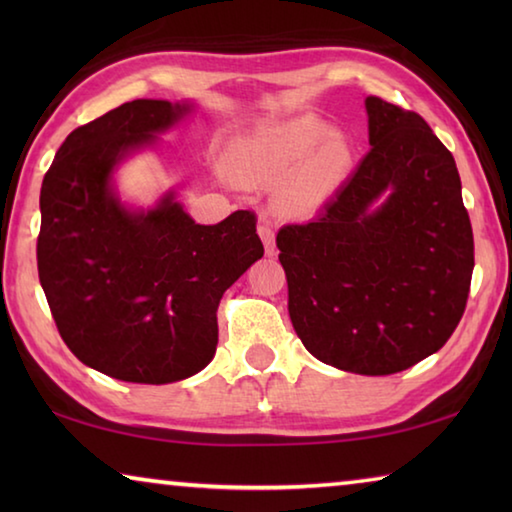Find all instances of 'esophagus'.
Here are the masks:
<instances>
[{
  "label": "esophagus",
  "mask_w": 512,
  "mask_h": 512,
  "mask_svg": "<svg viewBox=\"0 0 512 512\" xmlns=\"http://www.w3.org/2000/svg\"><path fill=\"white\" fill-rule=\"evenodd\" d=\"M257 235H259V239L264 241L266 253H273V248H275V230H273V225L268 223V221H259Z\"/></svg>",
  "instance_id": "obj_1"
}]
</instances>
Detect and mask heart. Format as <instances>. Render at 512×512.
Masks as SVG:
<instances>
[{
  "instance_id": "obj_1",
  "label": "heart",
  "mask_w": 512,
  "mask_h": 512,
  "mask_svg": "<svg viewBox=\"0 0 512 512\" xmlns=\"http://www.w3.org/2000/svg\"><path fill=\"white\" fill-rule=\"evenodd\" d=\"M350 158L345 137L327 135V126L316 117H296L241 140L230 155V171L248 183H268L302 161L289 180L287 198L307 205L343 176Z\"/></svg>"
}]
</instances>
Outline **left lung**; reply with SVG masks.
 Segmentation results:
<instances>
[{
  "mask_svg": "<svg viewBox=\"0 0 512 512\" xmlns=\"http://www.w3.org/2000/svg\"><path fill=\"white\" fill-rule=\"evenodd\" d=\"M366 110L370 151L354 176L275 244L302 345L327 366L393 375L438 352L461 323L474 237L454 155L427 121L379 97Z\"/></svg>",
  "mask_w": 512,
  "mask_h": 512,
  "instance_id": "8db88e82",
  "label": "left lung"
}]
</instances>
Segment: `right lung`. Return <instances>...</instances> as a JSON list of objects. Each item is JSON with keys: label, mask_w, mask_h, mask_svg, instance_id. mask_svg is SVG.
Instances as JSON below:
<instances>
[{"label": "right lung", "mask_w": 512, "mask_h": 512, "mask_svg": "<svg viewBox=\"0 0 512 512\" xmlns=\"http://www.w3.org/2000/svg\"><path fill=\"white\" fill-rule=\"evenodd\" d=\"M187 110L128 101L69 133L42 180L38 275L58 334L85 366L121 381L171 384L203 370L225 289L264 255L250 210L198 225L171 194L149 212L112 196V167Z\"/></svg>", "instance_id": "add662e5"}]
</instances>
